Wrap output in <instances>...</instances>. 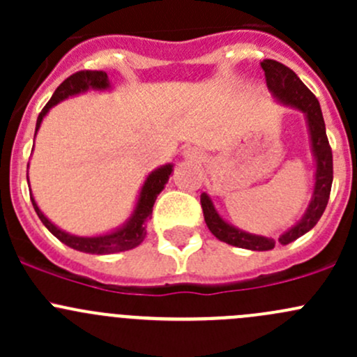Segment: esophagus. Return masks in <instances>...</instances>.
I'll return each mask as SVG.
<instances>
[{"label": "esophagus", "instance_id": "obj_1", "mask_svg": "<svg viewBox=\"0 0 357 357\" xmlns=\"http://www.w3.org/2000/svg\"><path fill=\"white\" fill-rule=\"evenodd\" d=\"M185 155L186 157H188V158H192V160H202V158H204V157H202V153L199 152V150H195V149H190V150H186V153H185Z\"/></svg>", "mask_w": 357, "mask_h": 357}]
</instances>
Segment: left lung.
<instances>
[{
	"mask_svg": "<svg viewBox=\"0 0 357 357\" xmlns=\"http://www.w3.org/2000/svg\"><path fill=\"white\" fill-rule=\"evenodd\" d=\"M262 70L266 75V84H268L269 91L280 100V102L287 103V105L295 107V109L302 110L307 117L309 132H311V143L312 152L316 157V183L314 192H312L311 204H309L307 211H305L302 221H298L294 228L283 233L278 238L282 245H289V243L297 240L298 236L305 235L309 229L316 226L319 218L325 212L326 204H328L330 192H332V181H333V155L332 146H330L328 138H326L325 121H323L321 109H319V102L316 96L309 91L307 86L297 77L291 68L283 63L276 62V60H262L261 62ZM202 211H204V219L207 222L208 229L212 235L221 242L229 243L240 248H248V250H271L275 248V240L266 238V236L250 235V233L240 231V229L233 228L231 225L225 221L221 215L215 212L212 200L208 199L207 193L200 195Z\"/></svg>",
	"mask_w": 357,
	"mask_h": 357,
	"instance_id": "8db88e82",
	"label": "left lung"
}]
</instances>
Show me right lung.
<instances>
[{"label":"right lung","mask_w":357,"mask_h":357,"mask_svg":"<svg viewBox=\"0 0 357 357\" xmlns=\"http://www.w3.org/2000/svg\"><path fill=\"white\" fill-rule=\"evenodd\" d=\"M89 88L93 89H107L109 88V77H107V72L103 70H79L75 74L68 75L66 81L56 88V91L53 93V96L50 98V102L46 103L45 109L39 114L38 122H36V132H38L39 126H41L43 117L48 114V110L53 105H56L59 102H62L63 98L72 95H77V93L88 91ZM36 136V135H34ZM29 167V165H27ZM172 172V165L167 164L164 167L157 169L152 174L146 178L145 185H143L142 193H139L138 204H136L135 212H132L131 219L128 221V225L122 226L117 231L109 233V235L102 236H91V238H84V236H75L68 235V233L62 231V229L56 228L53 222L48 221L45 214L39 211L38 204L32 199V205H34L36 214L39 215L43 225L56 236L62 243L75 248L79 252H86V254H114V252H122V250H131V248L138 247L143 242L146 235L145 225L149 222V219L152 218L153 204H155L157 195L164 190L165 183H167L169 176Z\"/></svg>","instance_id":"obj_1"}]
</instances>
